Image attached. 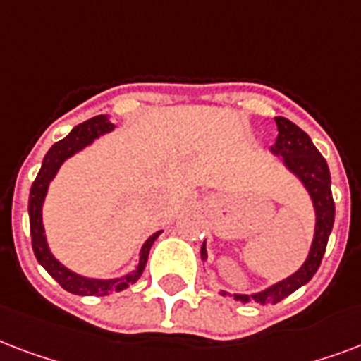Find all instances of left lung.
<instances>
[{"mask_svg": "<svg viewBox=\"0 0 361 361\" xmlns=\"http://www.w3.org/2000/svg\"><path fill=\"white\" fill-rule=\"evenodd\" d=\"M275 122L279 135H276L275 145L271 147V154L282 158V166L294 177L300 178V183L303 184V188L311 197L312 207H314V235H312L309 254L300 269L254 294H233V300L241 303L275 305L290 294H294L298 288L305 286L320 267L329 233L334 228L335 203L331 197V177H329V167L324 156L312 145L311 137L294 122H290L284 116H276ZM201 259L203 262L207 259L205 243L201 247Z\"/></svg>", "mask_w": 361, "mask_h": 361, "instance_id": "1", "label": "left lung"}]
</instances>
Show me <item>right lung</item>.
Listing matches in <instances>:
<instances>
[{
    "label": "right lung",
    "mask_w": 361,
    "mask_h": 361,
    "mask_svg": "<svg viewBox=\"0 0 361 361\" xmlns=\"http://www.w3.org/2000/svg\"><path fill=\"white\" fill-rule=\"evenodd\" d=\"M114 130V124L109 120V114H99L94 118L86 120L82 124L75 126L71 133L61 139L56 145L50 147L47 156L43 158L41 169H39L37 177L33 180L32 190H30V201H27V211H30V231H32V247L33 254L44 269L49 271V275L60 284L63 290L71 292L77 295H107L113 292H120L126 288L139 281V276L145 271L147 259H149L150 247L160 237L161 231H156L145 241V245L139 250V259H137L135 269L130 271L128 275L114 276V279H90V276H82L75 273L69 267L61 264L60 259L54 258V254L50 252L49 241L44 235L43 226V203L49 192V186L56 173L60 171L61 164L71 158L88 145L96 141L97 137L105 135L109 131Z\"/></svg>",
    "instance_id": "obj_1"
}]
</instances>
